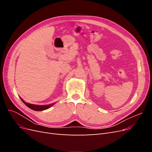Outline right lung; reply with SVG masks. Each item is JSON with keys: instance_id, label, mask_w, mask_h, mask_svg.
<instances>
[{"instance_id": "right-lung-1", "label": "right lung", "mask_w": 152, "mask_h": 152, "mask_svg": "<svg viewBox=\"0 0 152 152\" xmlns=\"http://www.w3.org/2000/svg\"><path fill=\"white\" fill-rule=\"evenodd\" d=\"M20 99H21L22 102L25 103V105H26L27 107H28L30 108H31V110H35V111H42V110L48 109L50 107H51V106H53V104H55V103H53V104H48V105H37V104H33L26 103V102H25L24 100H23L21 98H20Z\"/></svg>"}]
</instances>
